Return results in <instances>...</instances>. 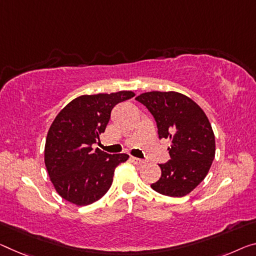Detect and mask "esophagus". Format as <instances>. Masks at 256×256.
Instances as JSON below:
<instances>
[{
  "label": "esophagus",
  "mask_w": 256,
  "mask_h": 256,
  "mask_svg": "<svg viewBox=\"0 0 256 256\" xmlns=\"http://www.w3.org/2000/svg\"><path fill=\"white\" fill-rule=\"evenodd\" d=\"M130 160H132V162L135 164H145V161H144V160L138 159V158H135V156H132Z\"/></svg>",
  "instance_id": "esophagus-1"
}]
</instances>
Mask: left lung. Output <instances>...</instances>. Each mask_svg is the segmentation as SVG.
<instances>
[{"mask_svg": "<svg viewBox=\"0 0 256 256\" xmlns=\"http://www.w3.org/2000/svg\"><path fill=\"white\" fill-rule=\"evenodd\" d=\"M154 116L160 138H169L170 160L159 164L161 178L153 190L168 196L194 191L210 172L215 158V136L202 108L183 94L148 92L135 98Z\"/></svg>", "mask_w": 256, "mask_h": 256, "instance_id": "obj_1", "label": "left lung"}]
</instances>
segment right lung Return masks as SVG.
Segmentation results:
<instances>
[{"mask_svg":"<svg viewBox=\"0 0 256 256\" xmlns=\"http://www.w3.org/2000/svg\"><path fill=\"white\" fill-rule=\"evenodd\" d=\"M135 94H112L74 98L54 118L44 146V164L51 183L62 199L87 206L103 196L113 182L116 168L127 161L124 153L108 154L92 145L105 132L116 104Z\"/></svg>","mask_w":256,"mask_h":256,"instance_id":"right-lung-1","label":"right lung"}]
</instances>
